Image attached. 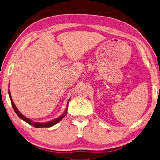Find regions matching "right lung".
I'll return each mask as SVG.
<instances>
[{"instance_id": "obj_1", "label": "right lung", "mask_w": 160, "mask_h": 160, "mask_svg": "<svg viewBox=\"0 0 160 160\" xmlns=\"http://www.w3.org/2000/svg\"><path fill=\"white\" fill-rule=\"evenodd\" d=\"M9 96H10V101H11V104L12 106V108H13L14 111L15 112V113H16L18 116L20 117V118H21L22 120H24V121H25L27 123L30 124L31 125H32V126L35 127V128H49V127H52L53 126V125H54L55 124H57V122H59L60 120L63 119V118H64L65 116H66L67 114V109H68V106H69V101H68L67 103V108H66V110H65V111L64 113H63L61 116H59V118H57L54 119L53 120H52V121H49V122H33L32 121V120L28 119L26 118L25 116H23L22 114H21L20 111H18V110L17 109L16 106H15V104L13 103V101H12V99L11 98V96H10V90H9Z\"/></svg>"}]
</instances>
